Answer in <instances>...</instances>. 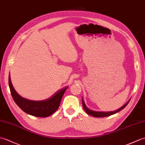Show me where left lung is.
Here are the masks:
<instances>
[{
  "mask_svg": "<svg viewBox=\"0 0 145 145\" xmlns=\"http://www.w3.org/2000/svg\"><path fill=\"white\" fill-rule=\"evenodd\" d=\"M82 100L83 108H84V109L85 110V112H87L88 115H91V116H94V117H105V116H108L110 115H113V114L118 113V112H120V110L123 109L128 104L129 101H130V100H129L128 102L127 103H125L122 107L120 108L119 109L116 110L115 111H113V112H96V111H93V110L89 109L86 106V105H85L84 101V100H83L82 98Z\"/></svg>",
  "mask_w": 145,
  "mask_h": 145,
  "instance_id": "obj_1",
  "label": "left lung"
}]
</instances>
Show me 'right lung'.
<instances>
[{
    "mask_svg": "<svg viewBox=\"0 0 145 145\" xmlns=\"http://www.w3.org/2000/svg\"><path fill=\"white\" fill-rule=\"evenodd\" d=\"M8 85L12 98L17 105L24 112L37 117H47L56 112L60 106L63 95L68 87L58 90L54 95L44 100L34 101L22 97L15 91L12 84L10 75L8 76Z\"/></svg>",
    "mask_w": 145,
    "mask_h": 145,
    "instance_id": "right-lung-1",
    "label": "right lung"
}]
</instances>
